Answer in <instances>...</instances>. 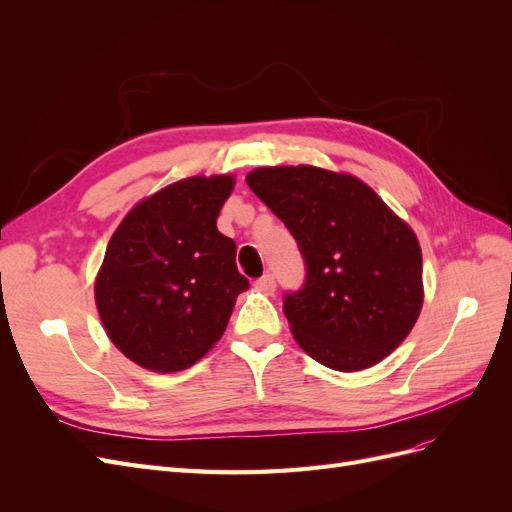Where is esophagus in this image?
I'll return each mask as SVG.
<instances>
[{
    "mask_svg": "<svg viewBox=\"0 0 512 512\" xmlns=\"http://www.w3.org/2000/svg\"><path fill=\"white\" fill-rule=\"evenodd\" d=\"M254 286L258 288V290H262V292H273L275 290V277H273V273H265L262 277H258V280L254 282Z\"/></svg>",
    "mask_w": 512,
    "mask_h": 512,
    "instance_id": "esophagus-1",
    "label": "esophagus"
}]
</instances>
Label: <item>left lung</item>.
<instances>
[{"mask_svg":"<svg viewBox=\"0 0 512 512\" xmlns=\"http://www.w3.org/2000/svg\"><path fill=\"white\" fill-rule=\"evenodd\" d=\"M247 185L299 245L305 282L284 294L297 344L337 371L389 356L421 314L423 258L412 228L352 175L267 166Z\"/></svg>","mask_w":512,"mask_h":512,"instance_id":"obj_1","label":"left lung"}]
</instances>
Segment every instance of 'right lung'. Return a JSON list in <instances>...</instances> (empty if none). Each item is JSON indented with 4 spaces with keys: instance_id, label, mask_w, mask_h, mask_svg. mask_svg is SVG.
Returning <instances> with one entry per match:
<instances>
[{
    "instance_id": "obj_1",
    "label": "right lung",
    "mask_w": 512,
    "mask_h": 512,
    "mask_svg": "<svg viewBox=\"0 0 512 512\" xmlns=\"http://www.w3.org/2000/svg\"><path fill=\"white\" fill-rule=\"evenodd\" d=\"M235 179L190 177L138 203L108 241L96 305L111 342L151 371H181L222 337L237 294V243L215 226Z\"/></svg>"
}]
</instances>
